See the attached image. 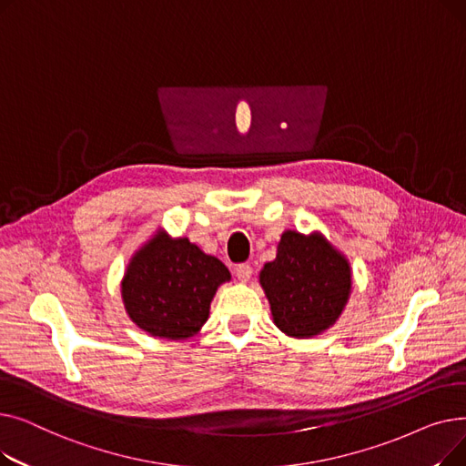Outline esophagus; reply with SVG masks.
Returning <instances> with one entry per match:
<instances>
[{"mask_svg": "<svg viewBox=\"0 0 466 466\" xmlns=\"http://www.w3.org/2000/svg\"><path fill=\"white\" fill-rule=\"evenodd\" d=\"M234 274H236L238 281H241V283H248V281L251 279V276H253V268H251L249 264H238V266H236V270H234Z\"/></svg>", "mask_w": 466, "mask_h": 466, "instance_id": "obj_1", "label": "esophagus"}]
</instances>
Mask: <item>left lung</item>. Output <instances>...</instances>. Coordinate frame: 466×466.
<instances>
[{"mask_svg":"<svg viewBox=\"0 0 466 466\" xmlns=\"http://www.w3.org/2000/svg\"><path fill=\"white\" fill-rule=\"evenodd\" d=\"M258 283L270 302L274 325L290 338L308 339L334 327L344 313L353 272L348 257L319 230H285L276 258L262 266Z\"/></svg>","mask_w":466,"mask_h":466,"instance_id":"1","label":"left lung"}]
</instances>
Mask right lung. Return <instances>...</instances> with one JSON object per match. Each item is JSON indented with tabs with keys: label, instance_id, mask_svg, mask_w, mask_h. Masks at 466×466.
Masks as SVG:
<instances>
[{
	"label": "right lung",
	"instance_id": "obj_1",
	"mask_svg": "<svg viewBox=\"0 0 466 466\" xmlns=\"http://www.w3.org/2000/svg\"><path fill=\"white\" fill-rule=\"evenodd\" d=\"M228 268L188 238H171L164 228L132 255L120 281L130 321L164 339H188L209 317L217 289L230 281Z\"/></svg>",
	"mask_w": 466,
	"mask_h": 466
}]
</instances>
